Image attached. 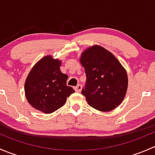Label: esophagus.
<instances>
[{
	"label": "esophagus",
	"mask_w": 155,
	"mask_h": 155,
	"mask_svg": "<svg viewBox=\"0 0 155 155\" xmlns=\"http://www.w3.org/2000/svg\"><path fill=\"white\" fill-rule=\"evenodd\" d=\"M74 90L76 91V92H80L81 90H82V85H78L77 86L74 87Z\"/></svg>",
	"instance_id": "34e87169"
}]
</instances>
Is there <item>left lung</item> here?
Returning a JSON list of instances; mask_svg holds the SVG:
<instances>
[{
  "label": "left lung",
  "mask_w": 155,
  "mask_h": 155,
  "mask_svg": "<svg viewBox=\"0 0 155 155\" xmlns=\"http://www.w3.org/2000/svg\"><path fill=\"white\" fill-rule=\"evenodd\" d=\"M86 82L82 94L91 107L109 112L119 106L127 90L125 69L108 50L98 45L91 46L81 54Z\"/></svg>",
  "instance_id": "left-lung-1"
}]
</instances>
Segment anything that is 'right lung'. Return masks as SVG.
<instances>
[{"label": "right lung", "mask_w": 155, "mask_h": 155, "mask_svg": "<svg viewBox=\"0 0 155 155\" xmlns=\"http://www.w3.org/2000/svg\"><path fill=\"white\" fill-rule=\"evenodd\" d=\"M61 61L47 55L30 71L25 83V93L31 107L49 114L63 107L75 91L67 85L68 76L60 70Z\"/></svg>", "instance_id": "1"}]
</instances>
